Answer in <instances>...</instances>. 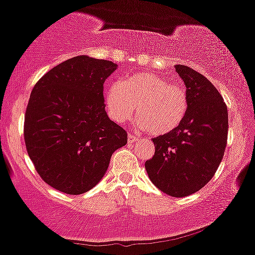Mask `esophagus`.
I'll use <instances>...</instances> for the list:
<instances>
[{"label":"esophagus","mask_w":255,"mask_h":255,"mask_svg":"<svg viewBox=\"0 0 255 255\" xmlns=\"http://www.w3.org/2000/svg\"><path fill=\"white\" fill-rule=\"evenodd\" d=\"M136 141H138V138H135L133 134H128V144H134Z\"/></svg>","instance_id":"esophagus-1"}]
</instances>
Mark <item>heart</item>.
I'll return each instance as SVG.
<instances>
[{"mask_svg":"<svg viewBox=\"0 0 255 255\" xmlns=\"http://www.w3.org/2000/svg\"><path fill=\"white\" fill-rule=\"evenodd\" d=\"M104 99L109 116L115 122L129 121L136 110L140 114L139 127L157 135L179 127L189 106L185 87L152 72H139L122 83H110L105 88Z\"/></svg>","mask_w":255,"mask_h":255,"instance_id":"1","label":"heart"}]
</instances>
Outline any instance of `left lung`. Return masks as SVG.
Segmentation results:
<instances>
[{
  "label": "left lung",
  "mask_w": 255,
  "mask_h": 255,
  "mask_svg": "<svg viewBox=\"0 0 255 255\" xmlns=\"http://www.w3.org/2000/svg\"><path fill=\"white\" fill-rule=\"evenodd\" d=\"M187 93V113L172 132L153 138L155 155L145 162L153 185L173 197L195 194L213 178L228 140V108L211 81L175 65Z\"/></svg>",
  "instance_id": "obj_1"
}]
</instances>
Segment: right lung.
Masks as SVG:
<instances>
[{"mask_svg":"<svg viewBox=\"0 0 255 255\" xmlns=\"http://www.w3.org/2000/svg\"><path fill=\"white\" fill-rule=\"evenodd\" d=\"M117 64L78 55L50 69L33 87L24 139L40 177L68 195L89 191L102 180L127 133L109 119L104 82Z\"/></svg>","mask_w":255,"mask_h":255,"instance_id":"add662e5","label":"right lung"}]
</instances>
